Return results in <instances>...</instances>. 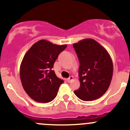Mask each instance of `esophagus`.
<instances>
[{
	"label": "esophagus",
	"instance_id": "34e87169",
	"mask_svg": "<svg viewBox=\"0 0 130 130\" xmlns=\"http://www.w3.org/2000/svg\"><path fill=\"white\" fill-rule=\"evenodd\" d=\"M73 78H73V76H69V78H68V79H67V81H68V82L70 83V82H71L72 80H73Z\"/></svg>",
	"mask_w": 130,
	"mask_h": 130
}]
</instances>
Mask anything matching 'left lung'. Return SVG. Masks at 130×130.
Instances as JSON below:
<instances>
[{
	"label": "left lung",
	"mask_w": 130,
	"mask_h": 130,
	"mask_svg": "<svg viewBox=\"0 0 130 130\" xmlns=\"http://www.w3.org/2000/svg\"><path fill=\"white\" fill-rule=\"evenodd\" d=\"M79 62L80 82L76 95L84 101L102 97L109 88L113 74L112 59L107 50L97 41L86 38L73 44Z\"/></svg>",
	"instance_id": "1"
}]
</instances>
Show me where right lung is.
<instances>
[{
  "label": "right lung",
  "mask_w": 130,
  "mask_h": 130,
  "mask_svg": "<svg viewBox=\"0 0 130 130\" xmlns=\"http://www.w3.org/2000/svg\"><path fill=\"white\" fill-rule=\"evenodd\" d=\"M66 47L40 40L25 54L20 66V78L23 88L32 99L47 103L56 97L64 81L57 78L52 68Z\"/></svg>",
  "instance_id": "1"
}]
</instances>
